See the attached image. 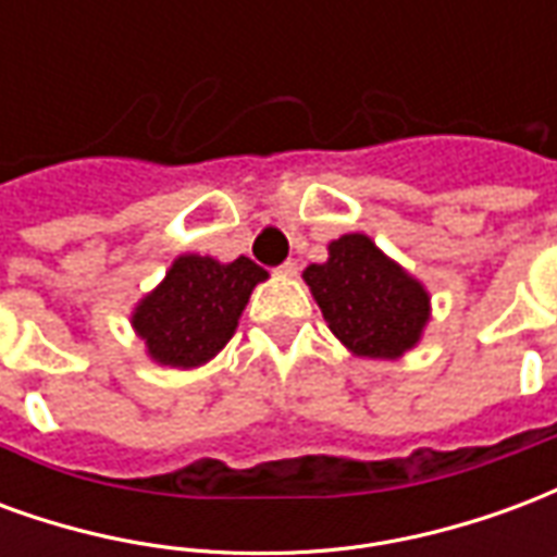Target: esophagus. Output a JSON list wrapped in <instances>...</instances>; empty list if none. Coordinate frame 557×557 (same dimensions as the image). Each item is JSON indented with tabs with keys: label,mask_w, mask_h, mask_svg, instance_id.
I'll return each mask as SVG.
<instances>
[{
	"label": "esophagus",
	"mask_w": 557,
	"mask_h": 557,
	"mask_svg": "<svg viewBox=\"0 0 557 557\" xmlns=\"http://www.w3.org/2000/svg\"><path fill=\"white\" fill-rule=\"evenodd\" d=\"M277 274L280 277H295V274H298V262H295V259H286V262L277 268Z\"/></svg>",
	"instance_id": "34e87169"
}]
</instances>
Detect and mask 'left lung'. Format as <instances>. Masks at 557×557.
<instances>
[{"mask_svg":"<svg viewBox=\"0 0 557 557\" xmlns=\"http://www.w3.org/2000/svg\"><path fill=\"white\" fill-rule=\"evenodd\" d=\"M304 280L334 337L358 358L397 361L430 322L423 283L361 232L327 244V262L307 268Z\"/></svg>","mask_w":557,"mask_h":557,"instance_id":"8db88e82","label":"left lung"}]
</instances>
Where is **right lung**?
I'll return each instance as SVG.
<instances>
[{"label":"right lung","instance_id":"add662e5","mask_svg":"<svg viewBox=\"0 0 557 557\" xmlns=\"http://www.w3.org/2000/svg\"><path fill=\"white\" fill-rule=\"evenodd\" d=\"M262 280L268 271L247 256L218 262L211 256L184 253L158 289L137 304L131 325L151 361L190 370L211 361L230 343L250 292Z\"/></svg>","mask_w":557,"mask_h":557}]
</instances>
